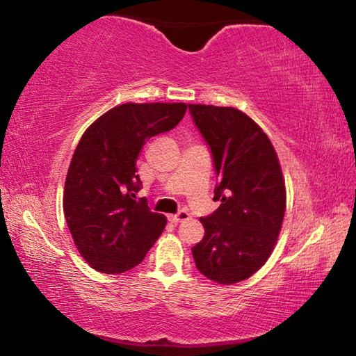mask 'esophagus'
I'll list each match as a JSON object with an SVG mask.
<instances>
[{"label": "esophagus", "instance_id": "obj_1", "mask_svg": "<svg viewBox=\"0 0 356 356\" xmlns=\"http://www.w3.org/2000/svg\"><path fill=\"white\" fill-rule=\"evenodd\" d=\"M190 218V213L186 212V210H180L179 213H176V215H170L168 216V220H170L171 222H182V221H185V220H188Z\"/></svg>", "mask_w": 356, "mask_h": 356}]
</instances>
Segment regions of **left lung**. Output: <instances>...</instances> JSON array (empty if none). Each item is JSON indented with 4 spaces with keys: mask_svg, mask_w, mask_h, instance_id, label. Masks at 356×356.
I'll return each mask as SVG.
<instances>
[{
    "mask_svg": "<svg viewBox=\"0 0 356 356\" xmlns=\"http://www.w3.org/2000/svg\"><path fill=\"white\" fill-rule=\"evenodd\" d=\"M207 143L218 182L220 207L201 216L206 234L191 248L196 268L220 284H234L267 262L286 212V186L268 136L237 108L188 105Z\"/></svg>",
    "mask_w": 356,
    "mask_h": 356,
    "instance_id": "8db88e82",
    "label": "left lung"
}]
</instances>
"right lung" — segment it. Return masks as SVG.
<instances>
[{
  "instance_id": "1",
  "label": "right lung",
  "mask_w": 356,
  "mask_h": 356,
  "mask_svg": "<svg viewBox=\"0 0 356 356\" xmlns=\"http://www.w3.org/2000/svg\"><path fill=\"white\" fill-rule=\"evenodd\" d=\"M185 104H124L84 131L64 185V216L80 254L106 275L125 273L146 257L166 226L147 207L136 159L150 138L172 130Z\"/></svg>"
}]
</instances>
